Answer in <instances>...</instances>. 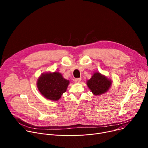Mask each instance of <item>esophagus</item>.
<instances>
[{"instance_id":"esophagus-1","label":"esophagus","mask_w":148,"mask_h":148,"mask_svg":"<svg viewBox=\"0 0 148 148\" xmlns=\"http://www.w3.org/2000/svg\"><path fill=\"white\" fill-rule=\"evenodd\" d=\"M81 81V78H75V79H74V81H75V82H76V83H79V82H80Z\"/></svg>"}]
</instances>
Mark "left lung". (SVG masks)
<instances>
[{
  "instance_id": "1",
  "label": "left lung",
  "mask_w": 148,
  "mask_h": 148,
  "mask_svg": "<svg viewBox=\"0 0 148 148\" xmlns=\"http://www.w3.org/2000/svg\"><path fill=\"white\" fill-rule=\"evenodd\" d=\"M87 84L94 95H100L109 90L111 86L112 81L101 73L95 72L87 81Z\"/></svg>"
}]
</instances>
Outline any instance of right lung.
Here are the masks:
<instances>
[{"label": "right lung", "instance_id": "obj_1", "mask_svg": "<svg viewBox=\"0 0 148 148\" xmlns=\"http://www.w3.org/2000/svg\"><path fill=\"white\" fill-rule=\"evenodd\" d=\"M70 81L63 78L58 72L41 74L37 79V87L41 94L46 98L57 101L65 92Z\"/></svg>", "mask_w": 148, "mask_h": 148}]
</instances>
